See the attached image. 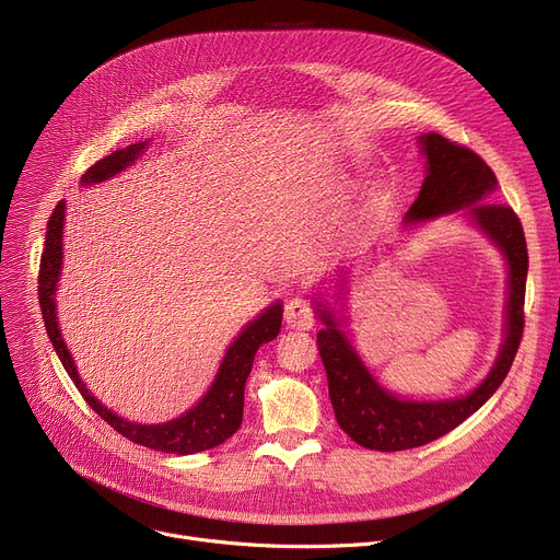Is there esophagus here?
<instances>
[{
	"label": "esophagus",
	"instance_id": "1",
	"mask_svg": "<svg viewBox=\"0 0 560 560\" xmlns=\"http://www.w3.org/2000/svg\"><path fill=\"white\" fill-rule=\"evenodd\" d=\"M283 317H285V325L290 329H311L315 325L313 306H311V302H306L302 298H295L285 304Z\"/></svg>",
	"mask_w": 560,
	"mask_h": 560
}]
</instances>
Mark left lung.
<instances>
[{"instance_id":"obj_1","label":"left lung","mask_w":560,"mask_h":560,"mask_svg":"<svg viewBox=\"0 0 560 560\" xmlns=\"http://www.w3.org/2000/svg\"><path fill=\"white\" fill-rule=\"evenodd\" d=\"M427 156V176L418 199L406 213V224L435 220L467 211L488 238L502 249L509 262L506 331L499 357L481 381L465 397L445 401H410L381 388L359 354L338 327L334 313L315 302L325 329L317 334L319 359L329 378V397L340 429L365 450L401 452L422 447L450 433L492 397L506 378L524 331V290L528 254L522 222L506 203L486 201L497 188V176L488 163L440 133L420 136Z\"/></svg>"}]
</instances>
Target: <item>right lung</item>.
Returning <instances> with one entry per match:
<instances>
[{
	"label": "right lung",
	"mask_w": 560,
	"mask_h": 560,
	"mask_svg": "<svg viewBox=\"0 0 560 560\" xmlns=\"http://www.w3.org/2000/svg\"><path fill=\"white\" fill-rule=\"evenodd\" d=\"M147 142H133L127 147V150H117L104 156L93 167H88V172L81 176V186L100 184L110 179L115 174H120L131 163H136V159L144 152ZM63 220H66V201H58L47 222L45 249L40 256V272H38V302H40L47 336L56 349L58 359H61L66 372L79 388L81 397L106 424H110L117 433H122L136 445L165 452V454H179V456L197 454V452L222 445L224 440H229L243 424L245 381L252 372V363L258 347L279 336L281 315H283L281 304L277 302L270 308H265V313H260L254 322H249V325L241 331V336L233 340V345L226 349V357L222 359L213 386L201 397L197 406L188 410V413H184L176 420H170L165 424L129 422L120 416H115L113 410L102 406V401H97L91 393H88L85 384L79 378V372L70 357V349L63 342L61 331H58L54 295H56V283H58V277H61V265H63Z\"/></svg>",
	"instance_id": "add662e5"
}]
</instances>
